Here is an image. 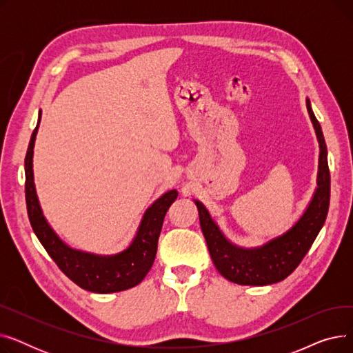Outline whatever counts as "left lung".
<instances>
[{
	"label": "left lung",
	"mask_w": 353,
	"mask_h": 353,
	"mask_svg": "<svg viewBox=\"0 0 353 353\" xmlns=\"http://www.w3.org/2000/svg\"><path fill=\"white\" fill-rule=\"evenodd\" d=\"M306 108L319 143V164L316 189L299 219L282 234L259 246L245 248L233 243L203 205L193 199L199 210L203 236L206 239L212 261L219 273L228 281L245 286H268L283 279L298 268L319 234L327 216L330 199V174L327 150L322 127L314 117L309 99Z\"/></svg>",
	"instance_id": "obj_1"
}]
</instances>
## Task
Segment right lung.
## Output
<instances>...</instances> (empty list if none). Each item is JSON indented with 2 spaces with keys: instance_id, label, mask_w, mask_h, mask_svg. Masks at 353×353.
Returning <instances> with one entry per match:
<instances>
[{
  "instance_id": "1",
  "label": "right lung",
  "mask_w": 353,
  "mask_h": 353,
  "mask_svg": "<svg viewBox=\"0 0 353 353\" xmlns=\"http://www.w3.org/2000/svg\"><path fill=\"white\" fill-rule=\"evenodd\" d=\"M40 121L41 110L26 156V200L35 236L63 273L81 289L94 293H114L134 288L153 266L163 220L177 199V190H167L145 209L134 237L123 250L113 254H99L71 248L51 228L37 196L32 157Z\"/></svg>"
}]
</instances>
